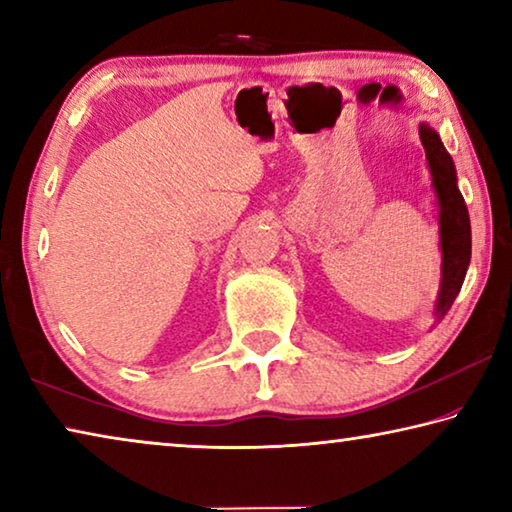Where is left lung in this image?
<instances>
[{
    "label": "left lung",
    "instance_id": "1",
    "mask_svg": "<svg viewBox=\"0 0 512 512\" xmlns=\"http://www.w3.org/2000/svg\"><path fill=\"white\" fill-rule=\"evenodd\" d=\"M420 140L427 153L433 189L440 205V246H443V284L436 302V318L443 316L454 305L458 291L463 287L467 266L472 255L470 214L463 201V194L456 187L454 162L445 151L443 142L429 126H420Z\"/></svg>",
    "mask_w": 512,
    "mask_h": 512
}]
</instances>
